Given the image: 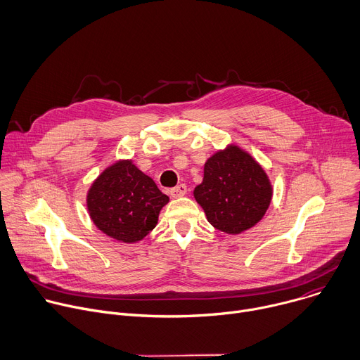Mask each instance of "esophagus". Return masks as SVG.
<instances>
[{"mask_svg":"<svg viewBox=\"0 0 360 360\" xmlns=\"http://www.w3.org/2000/svg\"><path fill=\"white\" fill-rule=\"evenodd\" d=\"M186 191H188L186 185H185V184H179V185H176L175 188H172V189L169 191V193H171L172 198H179V196H184V195L186 193Z\"/></svg>","mask_w":360,"mask_h":360,"instance_id":"34e87169","label":"esophagus"}]
</instances>
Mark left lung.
<instances>
[{
  "label": "left lung",
  "mask_w": 360,
  "mask_h": 360,
  "mask_svg": "<svg viewBox=\"0 0 360 360\" xmlns=\"http://www.w3.org/2000/svg\"><path fill=\"white\" fill-rule=\"evenodd\" d=\"M193 196L214 228L238 235L264 218L272 200V185L250 153L228 145L205 162L203 181Z\"/></svg>",
  "instance_id": "1"
}]
</instances>
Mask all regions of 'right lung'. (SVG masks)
Masks as SVG:
<instances>
[{"label": "right lung", "instance_id": "right-lung-1", "mask_svg": "<svg viewBox=\"0 0 360 360\" xmlns=\"http://www.w3.org/2000/svg\"><path fill=\"white\" fill-rule=\"evenodd\" d=\"M169 202L152 178L131 160L117 161L94 181L86 195L88 214L105 235L125 243L143 239Z\"/></svg>", "mask_w": 360, "mask_h": 360}]
</instances>
